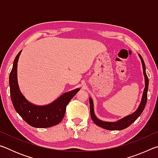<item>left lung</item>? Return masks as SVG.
Segmentation results:
<instances>
[{"label":"left lung","instance_id":"1","mask_svg":"<svg viewBox=\"0 0 158 158\" xmlns=\"http://www.w3.org/2000/svg\"><path fill=\"white\" fill-rule=\"evenodd\" d=\"M139 56L141 64H142L143 68V73L144 76V79H145V88L143 89V93L142 95V98H141V102L139 105L138 108L137 109L135 112L131 114L128 116H125L123 118L118 120L116 122H108V121H104L102 120L99 119L98 118L95 116L94 112V105H93V101L91 98H89V103H90V116L93 121L95 123L100 126L101 127L104 128V129L109 130H123L125 128H127L129 127L130 125L135 122L136 120L138 118V117L140 116L143 111L144 108H145L146 102H147V93H148V78L147 77V74L146 73V65L144 63V61L143 60L142 57L141 56L140 54H138Z\"/></svg>","mask_w":158,"mask_h":158}]
</instances>
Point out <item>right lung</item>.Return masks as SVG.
Here are the masks:
<instances>
[{
    "label": "right lung",
    "mask_w": 158,
    "mask_h": 158,
    "mask_svg": "<svg viewBox=\"0 0 158 158\" xmlns=\"http://www.w3.org/2000/svg\"><path fill=\"white\" fill-rule=\"evenodd\" d=\"M21 51L15 58L9 77L12 105L19 116L32 127L46 128L57 125L65 116L66 106L80 89L63 93L47 105H37L31 103L21 92L18 84L17 63Z\"/></svg>",
    "instance_id": "1"
}]
</instances>
